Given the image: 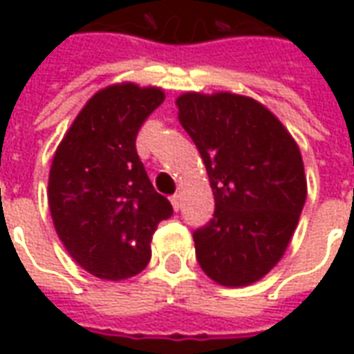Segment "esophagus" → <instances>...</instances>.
Segmentation results:
<instances>
[{
	"instance_id": "obj_1",
	"label": "esophagus",
	"mask_w": 354,
	"mask_h": 354,
	"mask_svg": "<svg viewBox=\"0 0 354 354\" xmlns=\"http://www.w3.org/2000/svg\"><path fill=\"white\" fill-rule=\"evenodd\" d=\"M170 203H172V207H174V210H178V208L182 207V197H180V195H172V197H170Z\"/></svg>"
}]
</instances>
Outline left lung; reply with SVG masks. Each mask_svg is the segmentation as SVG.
<instances>
[{"mask_svg": "<svg viewBox=\"0 0 354 354\" xmlns=\"http://www.w3.org/2000/svg\"><path fill=\"white\" fill-rule=\"evenodd\" d=\"M176 106L214 193V218L193 233L197 261L222 286H248L279 263L299 222L307 197L299 147L250 96L185 93Z\"/></svg>", "mask_w": 354, "mask_h": 354, "instance_id": "obj_1", "label": "left lung"}]
</instances>
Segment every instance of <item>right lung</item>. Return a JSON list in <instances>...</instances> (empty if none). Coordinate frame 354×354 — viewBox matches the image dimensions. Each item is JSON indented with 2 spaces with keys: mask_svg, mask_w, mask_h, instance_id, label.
<instances>
[{
  "mask_svg": "<svg viewBox=\"0 0 354 354\" xmlns=\"http://www.w3.org/2000/svg\"><path fill=\"white\" fill-rule=\"evenodd\" d=\"M162 100L159 87L102 88L53 157L47 197L55 230L68 254L98 279L138 274L151 258L157 225L172 216L136 153L140 127Z\"/></svg>",
  "mask_w": 354,
  "mask_h": 354,
  "instance_id": "1",
  "label": "right lung"
}]
</instances>
